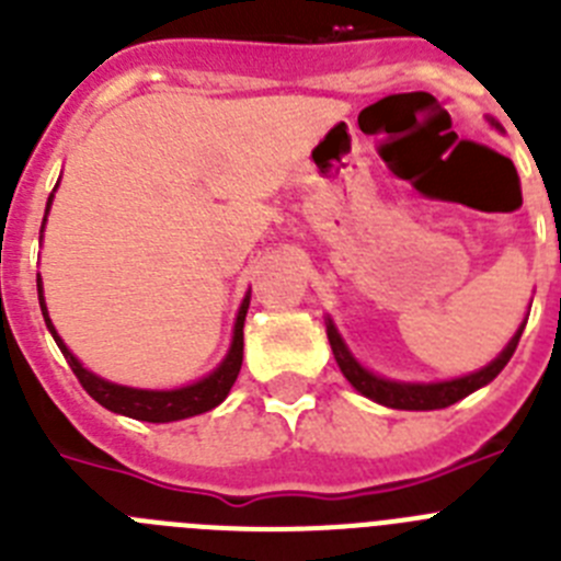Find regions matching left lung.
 Listing matches in <instances>:
<instances>
[{
    "label": "left lung",
    "instance_id": "left-lung-1",
    "mask_svg": "<svg viewBox=\"0 0 561 561\" xmlns=\"http://www.w3.org/2000/svg\"><path fill=\"white\" fill-rule=\"evenodd\" d=\"M494 123V121H492ZM500 128V123H494ZM525 325H519L517 334L512 336V342L505 345L503 354L497 356L494 362H489L485 368L474 370L469 376H460V379H449V381H430V385H419V381H393V379H381V376L370 374L368 368H362L359 362L354 359V354L348 351V345L342 342V336L336 334L334 323L329 320L325 331H329V342H331V351H334V359L340 365L342 376L359 390L362 396H368V399L379 401L385 408H393V410H440V408H449L455 401L466 399L469 393L480 390L483 385L494 379L500 370L508 365V359L514 356L517 351V342L523 336Z\"/></svg>",
    "mask_w": 561,
    "mask_h": 561
}]
</instances>
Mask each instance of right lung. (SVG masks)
I'll use <instances>...</instances> for the list:
<instances>
[{"label":"right lung","instance_id":"right-lung-1","mask_svg":"<svg viewBox=\"0 0 561 561\" xmlns=\"http://www.w3.org/2000/svg\"><path fill=\"white\" fill-rule=\"evenodd\" d=\"M49 205H53V193H49V199H47V213H49ZM47 213H44V221H47ZM36 284H38V304H42L44 323H47L49 334H53L56 345L61 348L64 359L69 362V368H72V374L78 376L83 390H87L98 404L112 410V413L128 415V419H137V421H151V424H168V421L191 419V415H199L213 408H219L221 401L227 399V393H230L232 385H236L238 370H241V359H244V317H247V309H250V295L244 297V304H241V309H238L236 329H232V345L219 368L213 370V374H207L205 379L187 385V388L140 390V388H126V385H114V381L101 379V376H95L92 370L83 368L81 362L72 356V351L64 345L56 325H53V320H49L47 304H44V291H42V275L36 277Z\"/></svg>","mask_w":561,"mask_h":561}]
</instances>
